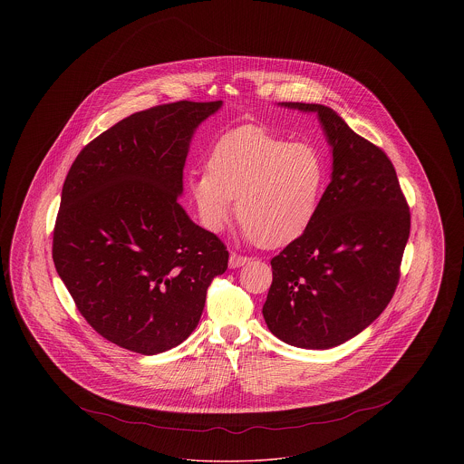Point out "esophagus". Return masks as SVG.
I'll list each match as a JSON object with an SVG mask.
<instances>
[{"label":"esophagus","instance_id":"esophagus-1","mask_svg":"<svg viewBox=\"0 0 464 464\" xmlns=\"http://www.w3.org/2000/svg\"><path fill=\"white\" fill-rule=\"evenodd\" d=\"M248 261H250V257L233 252V254L229 256V267H240V266L246 265Z\"/></svg>","mask_w":464,"mask_h":464}]
</instances>
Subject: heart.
I'll list each match as a JSON object with an SVG mask.
<instances>
[{
  "instance_id": "1",
  "label": "heart",
  "mask_w": 464,
  "mask_h": 464,
  "mask_svg": "<svg viewBox=\"0 0 464 464\" xmlns=\"http://www.w3.org/2000/svg\"><path fill=\"white\" fill-rule=\"evenodd\" d=\"M327 163L311 142H290L259 127H240L214 144L207 172L186 180L201 224L219 231L233 212L248 240L266 248L295 242L314 221Z\"/></svg>"
}]
</instances>
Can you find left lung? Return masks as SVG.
<instances>
[{
	"instance_id": "obj_1",
	"label": "left lung",
	"mask_w": 464,
	"mask_h": 464,
	"mask_svg": "<svg viewBox=\"0 0 464 464\" xmlns=\"http://www.w3.org/2000/svg\"><path fill=\"white\" fill-rule=\"evenodd\" d=\"M332 180L308 231L271 259L267 329L297 348L327 350L369 327L390 304L411 231V210L386 153L322 104Z\"/></svg>"
}]
</instances>
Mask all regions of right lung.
Masks as SVG:
<instances>
[{
	"label": "right lung",
	"mask_w": 464,
	"mask_h": 464,
	"mask_svg": "<svg viewBox=\"0 0 464 464\" xmlns=\"http://www.w3.org/2000/svg\"><path fill=\"white\" fill-rule=\"evenodd\" d=\"M221 101L133 112L89 142L67 172L52 257L90 327L140 354L197 329L207 288L227 269L219 237L179 205L189 140Z\"/></svg>",
	"instance_id": "add662e5"
}]
</instances>
